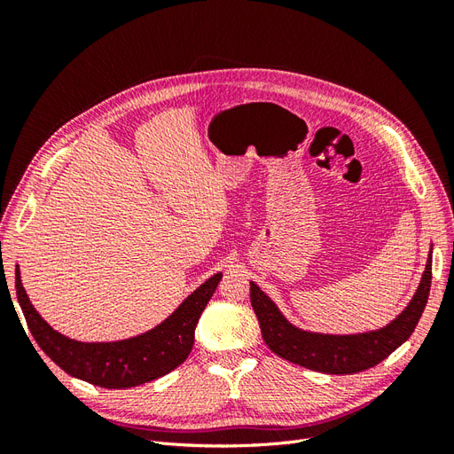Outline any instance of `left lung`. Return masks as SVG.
Here are the masks:
<instances>
[{
	"label": "left lung",
	"instance_id": "left-lung-1",
	"mask_svg": "<svg viewBox=\"0 0 454 454\" xmlns=\"http://www.w3.org/2000/svg\"><path fill=\"white\" fill-rule=\"evenodd\" d=\"M432 252L417 294L405 310L377 332L358 335H324L303 332L287 322L277 305L250 282V299L267 347L280 358L327 375H352L375 367L415 332L430 295Z\"/></svg>",
	"mask_w": 454,
	"mask_h": 454
}]
</instances>
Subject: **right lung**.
I'll return each instance as SVG.
<instances>
[{"label":"right lung","instance_id":"right-lung-1","mask_svg":"<svg viewBox=\"0 0 454 454\" xmlns=\"http://www.w3.org/2000/svg\"><path fill=\"white\" fill-rule=\"evenodd\" d=\"M17 297L26 324L49 358L67 375L102 388H132L170 373L184 364L195 342V327L223 274L217 272L191 294L155 329L117 342H79L67 339L41 318L26 295L17 265Z\"/></svg>","mask_w":454,"mask_h":454}]
</instances>
